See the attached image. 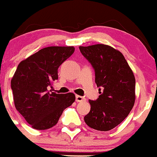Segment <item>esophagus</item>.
I'll return each mask as SVG.
<instances>
[{"mask_svg": "<svg viewBox=\"0 0 157 157\" xmlns=\"http://www.w3.org/2000/svg\"><path fill=\"white\" fill-rule=\"evenodd\" d=\"M75 101L77 102H83V101H86V98H85V97L81 96V95H76V96H75Z\"/></svg>", "mask_w": 157, "mask_h": 157, "instance_id": "34e87169", "label": "esophagus"}]
</instances>
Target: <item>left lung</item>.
Here are the masks:
<instances>
[{"label": "left lung", "mask_w": 157, "mask_h": 157, "mask_svg": "<svg viewBox=\"0 0 157 157\" xmlns=\"http://www.w3.org/2000/svg\"><path fill=\"white\" fill-rule=\"evenodd\" d=\"M79 50L95 70L100 94L96 100H89L91 109L84 120L94 129L111 130L127 117L134 105L133 72L123 55L111 46H80Z\"/></svg>", "instance_id": "1"}]
</instances>
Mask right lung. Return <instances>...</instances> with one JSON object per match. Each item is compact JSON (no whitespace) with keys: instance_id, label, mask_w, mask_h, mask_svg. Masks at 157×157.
<instances>
[{"instance_id":"obj_1","label":"right lung","mask_w":157,"mask_h":157,"mask_svg":"<svg viewBox=\"0 0 157 157\" xmlns=\"http://www.w3.org/2000/svg\"><path fill=\"white\" fill-rule=\"evenodd\" d=\"M75 48L52 46L22 61L11 79L15 108L32 128L44 130L57 124L64 110L75 100V94L50 93L48 88L58 79V68Z\"/></svg>"}]
</instances>
